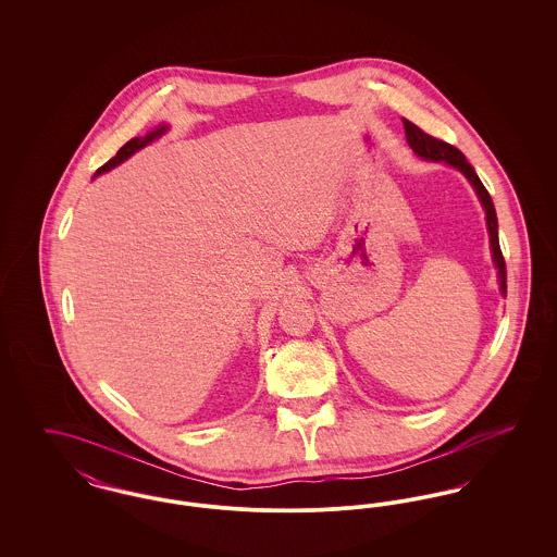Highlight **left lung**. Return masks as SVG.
Wrapping results in <instances>:
<instances>
[{
	"instance_id": "obj_1",
	"label": "left lung",
	"mask_w": 557,
	"mask_h": 557,
	"mask_svg": "<svg viewBox=\"0 0 557 557\" xmlns=\"http://www.w3.org/2000/svg\"><path fill=\"white\" fill-rule=\"evenodd\" d=\"M405 125V135H407V144L411 146V150L420 157V159L434 160V162H447L450 166H455L457 171H461L466 175V180L476 189L478 198L482 202V209L486 212V230L491 236V252H493V261L497 267V275H499V286L502 294H507V271H505V259L502 255V246H499V232H497V212L493 207V198L488 196L486 187L482 186V182L478 180L474 166L466 160V157L447 141H441L432 135L422 132L418 125H413L411 121L403 119Z\"/></svg>"
}]
</instances>
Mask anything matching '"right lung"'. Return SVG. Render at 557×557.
<instances>
[{"mask_svg":"<svg viewBox=\"0 0 557 557\" xmlns=\"http://www.w3.org/2000/svg\"><path fill=\"white\" fill-rule=\"evenodd\" d=\"M166 129H169L166 125H159L154 132L146 133L144 137H133V139H129V141L116 152V157H112V159L108 160L107 164H102V166L96 171V175H102V173H107L110 169H114L116 164H121L123 160L129 159L137 150H141L144 146H148V144H152L154 139H159L160 135L166 132Z\"/></svg>","mask_w":557,"mask_h":557,"instance_id":"obj_1","label":"right lung"}]
</instances>
